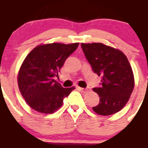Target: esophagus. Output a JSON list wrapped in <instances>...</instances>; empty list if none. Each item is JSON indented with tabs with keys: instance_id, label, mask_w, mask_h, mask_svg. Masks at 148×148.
<instances>
[{
	"instance_id": "34e87169",
	"label": "esophagus",
	"mask_w": 148,
	"mask_h": 148,
	"mask_svg": "<svg viewBox=\"0 0 148 148\" xmlns=\"http://www.w3.org/2000/svg\"><path fill=\"white\" fill-rule=\"evenodd\" d=\"M77 90H79L80 92H82V93H87V92L90 91V88H86V89H84V88H82V87H77Z\"/></svg>"
}]
</instances>
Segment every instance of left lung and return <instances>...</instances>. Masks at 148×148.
<instances>
[{
	"mask_svg": "<svg viewBox=\"0 0 148 148\" xmlns=\"http://www.w3.org/2000/svg\"><path fill=\"white\" fill-rule=\"evenodd\" d=\"M93 71L101 76V86L93 90L100 97L93 107L97 114L109 116L121 111L127 104L135 86L132 66L123 52L101 42L82 43Z\"/></svg>",
	"mask_w": 148,
	"mask_h": 148,
	"instance_id": "obj_1",
	"label": "left lung"
}]
</instances>
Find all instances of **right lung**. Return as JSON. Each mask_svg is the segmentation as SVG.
Here are the masks:
<instances>
[{
    "instance_id": "add662e5",
    "label": "right lung",
    "mask_w": 148,
    "mask_h": 148,
    "mask_svg": "<svg viewBox=\"0 0 148 148\" xmlns=\"http://www.w3.org/2000/svg\"><path fill=\"white\" fill-rule=\"evenodd\" d=\"M79 42L39 44L32 50L21 65L17 82L21 95L36 112L51 114L58 110L63 99L75 87L63 88L54 77Z\"/></svg>"
}]
</instances>
